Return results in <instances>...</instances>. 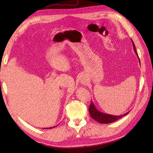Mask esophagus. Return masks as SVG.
<instances>
[{"label":"esophagus","instance_id":"obj_1","mask_svg":"<svg viewBox=\"0 0 153 153\" xmlns=\"http://www.w3.org/2000/svg\"><path fill=\"white\" fill-rule=\"evenodd\" d=\"M81 80H82V82L83 84H85V83L87 82V79L85 76H83Z\"/></svg>","mask_w":153,"mask_h":153}]
</instances>
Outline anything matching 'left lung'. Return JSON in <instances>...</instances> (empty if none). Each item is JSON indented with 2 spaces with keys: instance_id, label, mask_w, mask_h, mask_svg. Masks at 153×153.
<instances>
[{
  "instance_id": "1",
  "label": "left lung",
  "mask_w": 153,
  "mask_h": 153,
  "mask_svg": "<svg viewBox=\"0 0 153 153\" xmlns=\"http://www.w3.org/2000/svg\"><path fill=\"white\" fill-rule=\"evenodd\" d=\"M131 40L132 44H133L134 50L135 51L136 55H137V57L139 58L138 54L137 53V51H136V49H135V44L134 43V41H132V39H131ZM139 63H140V60H139ZM89 111L90 113L91 117L93 119L96 120L97 122H98L100 123H110L114 122L116 121V120H118L121 118H122V117L128 115V113L130 112V111H129L128 112L123 114H122V115H120V116L108 114L104 113L102 112L99 111V110H97L96 106H95V105H94L93 102H92V101H91V105H90L89 108Z\"/></svg>"
}]
</instances>
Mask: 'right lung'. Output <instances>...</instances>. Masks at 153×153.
<instances>
[{"label":"right lung","mask_w":153,"mask_h":153,"mask_svg":"<svg viewBox=\"0 0 153 153\" xmlns=\"http://www.w3.org/2000/svg\"><path fill=\"white\" fill-rule=\"evenodd\" d=\"M56 126H53V127H51V128H44V129H51V128H55Z\"/></svg>","instance_id":"obj_1"}]
</instances>
